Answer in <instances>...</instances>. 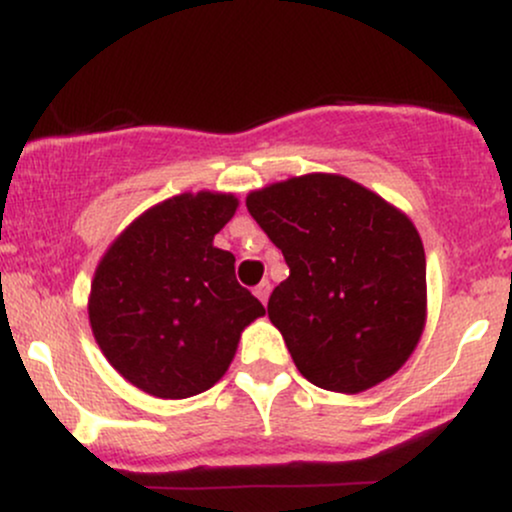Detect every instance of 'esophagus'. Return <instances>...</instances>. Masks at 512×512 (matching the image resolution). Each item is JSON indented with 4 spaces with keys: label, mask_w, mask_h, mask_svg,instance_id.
Here are the masks:
<instances>
[{
    "label": "esophagus",
    "mask_w": 512,
    "mask_h": 512,
    "mask_svg": "<svg viewBox=\"0 0 512 512\" xmlns=\"http://www.w3.org/2000/svg\"><path fill=\"white\" fill-rule=\"evenodd\" d=\"M269 291H272V284H269V281H262V284L255 286V296L260 298L262 303L269 301Z\"/></svg>",
    "instance_id": "esophagus-1"
}]
</instances>
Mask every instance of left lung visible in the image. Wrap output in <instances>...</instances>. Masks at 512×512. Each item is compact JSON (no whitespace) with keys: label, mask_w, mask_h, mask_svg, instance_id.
Listing matches in <instances>:
<instances>
[{"label":"left lung","mask_w":512,"mask_h":512,"mask_svg":"<svg viewBox=\"0 0 512 512\" xmlns=\"http://www.w3.org/2000/svg\"><path fill=\"white\" fill-rule=\"evenodd\" d=\"M289 264L267 303L310 383L363 392L407 361L426 320V255L402 211L342 175L313 173L248 197Z\"/></svg>","instance_id":"obj_1"}]
</instances>
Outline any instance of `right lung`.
I'll return each instance as SVG.
<instances>
[{
	"mask_svg": "<svg viewBox=\"0 0 512 512\" xmlns=\"http://www.w3.org/2000/svg\"><path fill=\"white\" fill-rule=\"evenodd\" d=\"M233 195H180L139 216L110 245L91 284L88 317L113 368L139 390L185 399L233 361L240 332L264 305L236 279V257L214 236L236 214Z\"/></svg>",
	"mask_w": 512,
	"mask_h": 512,
	"instance_id": "obj_1",
	"label": "right lung"
}]
</instances>
